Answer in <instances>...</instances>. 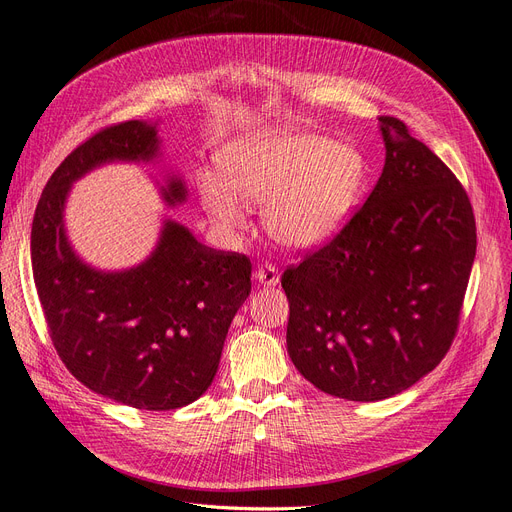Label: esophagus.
I'll list each match as a JSON object with an SVG mask.
<instances>
[{
    "label": "esophagus",
    "mask_w": 512,
    "mask_h": 512,
    "mask_svg": "<svg viewBox=\"0 0 512 512\" xmlns=\"http://www.w3.org/2000/svg\"><path fill=\"white\" fill-rule=\"evenodd\" d=\"M255 278L259 280L263 287H276L280 276H278V270L272 266V263H263V266L257 268Z\"/></svg>",
    "instance_id": "obj_1"
}]
</instances>
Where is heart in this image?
Here are the masks:
<instances>
[{
  "instance_id": "1",
  "label": "heart",
  "mask_w": 512,
  "mask_h": 512,
  "mask_svg": "<svg viewBox=\"0 0 512 512\" xmlns=\"http://www.w3.org/2000/svg\"><path fill=\"white\" fill-rule=\"evenodd\" d=\"M221 176H204L202 204L225 232L244 225V208L266 206L268 234L287 249H312L349 221L368 183V161L353 144L295 129L236 140L221 155Z\"/></svg>"
}]
</instances>
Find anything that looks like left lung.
Listing matches in <instances>:
<instances>
[{
  "label": "left lung",
  "instance_id": "8db88e82",
  "mask_svg": "<svg viewBox=\"0 0 512 512\" xmlns=\"http://www.w3.org/2000/svg\"><path fill=\"white\" fill-rule=\"evenodd\" d=\"M385 168L351 221L283 274L287 351L317 389L351 402L406 391L451 349L476 255L455 174L395 117Z\"/></svg>",
  "mask_w": 512,
  "mask_h": 512
}]
</instances>
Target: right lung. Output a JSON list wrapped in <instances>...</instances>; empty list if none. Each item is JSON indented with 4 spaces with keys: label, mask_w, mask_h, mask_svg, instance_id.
<instances>
[{
    "label": "right lung",
    "mask_w": 512,
    "mask_h": 512,
    "mask_svg": "<svg viewBox=\"0 0 512 512\" xmlns=\"http://www.w3.org/2000/svg\"><path fill=\"white\" fill-rule=\"evenodd\" d=\"M159 144L157 123L97 131L48 178L31 225L38 298L65 368L91 391L140 410H172L200 398L251 293L249 257L210 249L172 219L136 268L102 272L74 253L63 223L72 183L110 161H153ZM161 197L168 206L183 204V178L170 174Z\"/></svg>",
    "instance_id": "add662e5"
}]
</instances>
